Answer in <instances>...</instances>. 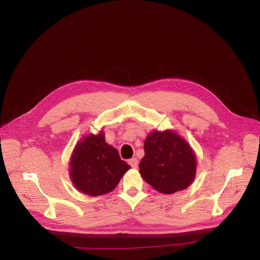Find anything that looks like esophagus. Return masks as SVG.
<instances>
[{
	"label": "esophagus",
	"instance_id": "34e87169",
	"mask_svg": "<svg viewBox=\"0 0 260 260\" xmlns=\"http://www.w3.org/2000/svg\"><path fill=\"white\" fill-rule=\"evenodd\" d=\"M128 164H129L133 168H137V167H138V159H137V158H132V159L128 160Z\"/></svg>",
	"mask_w": 260,
	"mask_h": 260
}]
</instances>
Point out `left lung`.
Instances as JSON below:
<instances>
[{
	"label": "left lung",
	"mask_w": 260,
	"mask_h": 260,
	"mask_svg": "<svg viewBox=\"0 0 260 260\" xmlns=\"http://www.w3.org/2000/svg\"><path fill=\"white\" fill-rule=\"evenodd\" d=\"M139 172L146 183L161 193L184 190L194 180L197 158L188 142L172 131H154L144 141Z\"/></svg>",
	"instance_id": "8db88e82"
}]
</instances>
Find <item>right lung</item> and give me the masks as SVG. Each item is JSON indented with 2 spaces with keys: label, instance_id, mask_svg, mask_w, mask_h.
<instances>
[{
  "label": "right lung",
  "instance_id": "right-lung-1",
  "mask_svg": "<svg viewBox=\"0 0 260 260\" xmlns=\"http://www.w3.org/2000/svg\"><path fill=\"white\" fill-rule=\"evenodd\" d=\"M131 168L114 146L106 143L104 133L90 134L75 145L70 161V177L81 192L98 197L114 190Z\"/></svg>",
  "mask_w": 260,
  "mask_h": 260
}]
</instances>
